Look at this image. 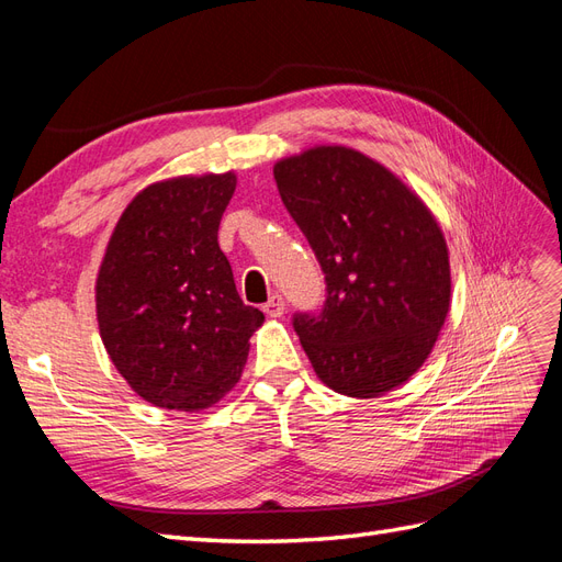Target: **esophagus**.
I'll list each match as a JSON object with an SVG mask.
<instances>
[{"instance_id": "obj_1", "label": "esophagus", "mask_w": 562, "mask_h": 562, "mask_svg": "<svg viewBox=\"0 0 562 562\" xmlns=\"http://www.w3.org/2000/svg\"><path fill=\"white\" fill-rule=\"evenodd\" d=\"M283 310H285V300H283V295H279V293H274V295H271V297L262 304V312H265L267 316H281Z\"/></svg>"}]
</instances>
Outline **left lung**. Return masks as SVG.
<instances>
[{
  "label": "left lung",
  "mask_w": 562,
  "mask_h": 562,
  "mask_svg": "<svg viewBox=\"0 0 562 562\" xmlns=\"http://www.w3.org/2000/svg\"><path fill=\"white\" fill-rule=\"evenodd\" d=\"M281 201L326 274L318 312L293 328L337 394L375 398L427 361L450 310L448 246L417 194L349 147L274 166Z\"/></svg>",
  "instance_id": "left-lung-1"
}]
</instances>
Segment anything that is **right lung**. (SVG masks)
Listing matches in <instances>:
<instances>
[{"mask_svg": "<svg viewBox=\"0 0 562 562\" xmlns=\"http://www.w3.org/2000/svg\"><path fill=\"white\" fill-rule=\"evenodd\" d=\"M236 176L149 184L119 217L95 283L103 345L135 394L194 413L239 382L262 312L236 293L217 227Z\"/></svg>", "mask_w": 562, "mask_h": 562, "instance_id": "add662e5", "label": "right lung"}]
</instances>
